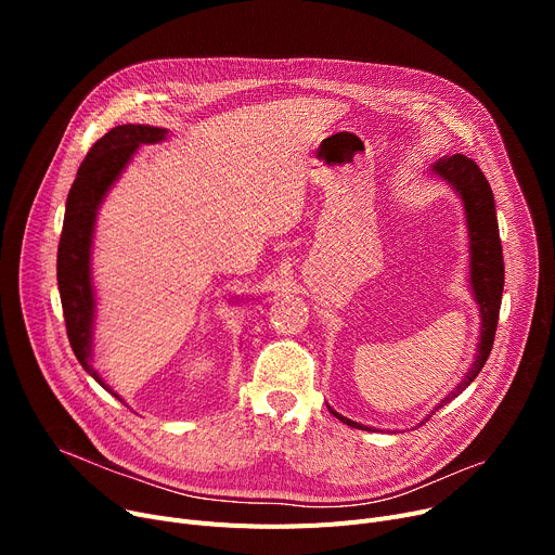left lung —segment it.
<instances>
[{
  "label": "left lung",
  "instance_id": "8db88e82",
  "mask_svg": "<svg viewBox=\"0 0 555 555\" xmlns=\"http://www.w3.org/2000/svg\"><path fill=\"white\" fill-rule=\"evenodd\" d=\"M429 175L443 180L461 199L463 218H465V233H468V283L473 299L479 308V341H477V353L461 377V383L450 391L434 410L427 414H436L443 404L454 400L463 389H468L470 383L483 369L490 348L494 341V331H498V319H500V306H502V293H504V256H502V241H500V227H498V211H494V197L490 191L488 180L479 166L468 159L465 155H452L441 157L429 168ZM331 414L339 418L344 425L371 431L373 427L362 425L358 421H351L335 412L328 406ZM425 418V421H427ZM421 421V425L425 423Z\"/></svg>",
  "mask_w": 555,
  "mask_h": 555
}]
</instances>
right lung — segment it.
Here are the masks:
<instances>
[{"label":"right lung","mask_w":555,"mask_h":555,"mask_svg":"<svg viewBox=\"0 0 555 555\" xmlns=\"http://www.w3.org/2000/svg\"><path fill=\"white\" fill-rule=\"evenodd\" d=\"M166 137V128L143 124L116 126L103 134L92 145V151L87 153L76 172V180L65 204L61 245H57V289H61L65 324L74 356L105 391L121 402L124 398L103 380L94 366L96 287L92 276V249L96 218L105 195L116 184V180L121 178V172L137 155L139 145L162 143Z\"/></svg>","instance_id":"1"}]
</instances>
